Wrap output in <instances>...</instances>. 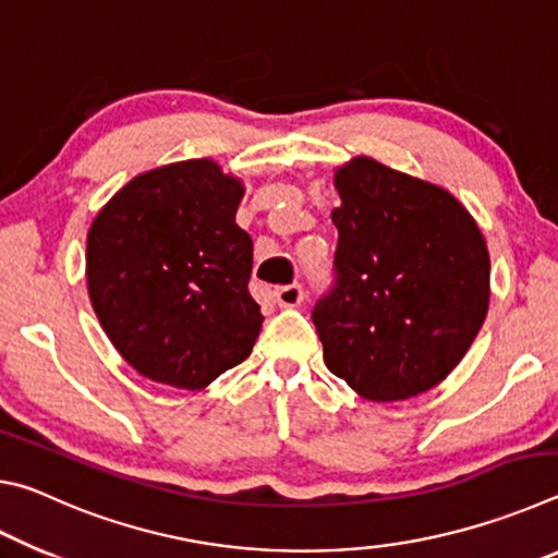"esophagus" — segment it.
<instances>
[{
    "mask_svg": "<svg viewBox=\"0 0 558 558\" xmlns=\"http://www.w3.org/2000/svg\"><path fill=\"white\" fill-rule=\"evenodd\" d=\"M302 300H305V290H302L300 282H292V286H280L276 290V302L280 307H298Z\"/></svg>",
    "mask_w": 558,
    "mask_h": 558,
    "instance_id": "34e87169",
    "label": "esophagus"
}]
</instances>
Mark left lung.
Instances as JSON below:
<instances>
[{
  "mask_svg": "<svg viewBox=\"0 0 558 558\" xmlns=\"http://www.w3.org/2000/svg\"><path fill=\"white\" fill-rule=\"evenodd\" d=\"M335 286L313 323L325 364L369 401H403L456 369L489 305V253L456 196L372 157L335 172Z\"/></svg>",
  "mask_w": 558,
  "mask_h": 558,
  "instance_id": "1",
  "label": "left lung"
}]
</instances>
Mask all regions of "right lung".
Here are the masks:
<instances>
[{
    "mask_svg": "<svg viewBox=\"0 0 558 558\" xmlns=\"http://www.w3.org/2000/svg\"><path fill=\"white\" fill-rule=\"evenodd\" d=\"M241 199V179L184 159L130 179L93 221L88 295L137 374L196 391L251 354L263 315Z\"/></svg>",
    "mask_w": 558,
    "mask_h": 558,
    "instance_id": "right-lung-1",
    "label": "right lung"
}]
</instances>
